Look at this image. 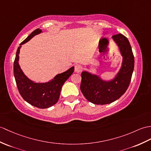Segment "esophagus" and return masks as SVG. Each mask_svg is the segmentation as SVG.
Instances as JSON below:
<instances>
[{
    "mask_svg": "<svg viewBox=\"0 0 151 151\" xmlns=\"http://www.w3.org/2000/svg\"><path fill=\"white\" fill-rule=\"evenodd\" d=\"M82 67L80 64H76L75 65V72L80 73V72L82 71Z\"/></svg>",
    "mask_w": 151,
    "mask_h": 151,
    "instance_id": "obj_1",
    "label": "esophagus"
}]
</instances>
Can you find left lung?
Wrapping results in <instances>:
<instances>
[{
	"mask_svg": "<svg viewBox=\"0 0 151 151\" xmlns=\"http://www.w3.org/2000/svg\"><path fill=\"white\" fill-rule=\"evenodd\" d=\"M123 57L122 68L115 78L104 81L99 76L87 71L81 74L80 90L86 99L94 104L105 105L113 102L125 93L130 84L134 66V57L130 43L124 35L118 33L113 36ZM106 45L99 44V50Z\"/></svg>",
	"mask_w": 151,
	"mask_h": 151,
	"instance_id": "1",
	"label": "left lung"
}]
</instances>
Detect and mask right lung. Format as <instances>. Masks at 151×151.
I'll list each match as a JSON object with an SVG mask.
<instances>
[{
  "label": "right lung",
  "mask_w": 151,
  "mask_h": 151,
  "mask_svg": "<svg viewBox=\"0 0 151 151\" xmlns=\"http://www.w3.org/2000/svg\"><path fill=\"white\" fill-rule=\"evenodd\" d=\"M41 32V29H35L20 43V46L17 49L14 61L13 74L17 88L23 99L35 107L45 109L54 106L57 102L63 84L73 74L74 67L57 75L47 83H35L24 74L19 64V55L21 45L25 44L35 35Z\"/></svg>",
  "instance_id": "1"
}]
</instances>
